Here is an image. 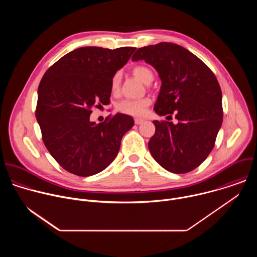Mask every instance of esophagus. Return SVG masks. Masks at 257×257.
Wrapping results in <instances>:
<instances>
[{
    "label": "esophagus",
    "instance_id": "1",
    "mask_svg": "<svg viewBox=\"0 0 257 257\" xmlns=\"http://www.w3.org/2000/svg\"><path fill=\"white\" fill-rule=\"evenodd\" d=\"M143 121H144V120H142V119H135V120H134V122H135L136 125H140L141 123H143Z\"/></svg>",
    "mask_w": 257,
    "mask_h": 257
}]
</instances>
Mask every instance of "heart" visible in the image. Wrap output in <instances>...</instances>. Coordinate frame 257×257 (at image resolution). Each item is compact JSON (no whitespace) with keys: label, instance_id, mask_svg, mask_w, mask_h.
Wrapping results in <instances>:
<instances>
[{"label":"heart","instance_id":"1","mask_svg":"<svg viewBox=\"0 0 257 257\" xmlns=\"http://www.w3.org/2000/svg\"><path fill=\"white\" fill-rule=\"evenodd\" d=\"M132 72L134 76H136L145 84H150L154 80L153 71L146 66L138 65L133 68ZM120 85H121V74L118 72L112 78L111 91L113 93H117L120 89ZM150 103H151L150 98H146V97L139 98V99H123L116 104V107L119 112L125 115L139 117L144 114L146 107L150 105Z\"/></svg>","mask_w":257,"mask_h":257}]
</instances>
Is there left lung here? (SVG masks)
<instances>
[{"label": "left lung", "instance_id": "1", "mask_svg": "<svg viewBox=\"0 0 257 257\" xmlns=\"http://www.w3.org/2000/svg\"><path fill=\"white\" fill-rule=\"evenodd\" d=\"M143 60L162 81L155 111L160 116L176 112L177 124L155 120L156 133L149 142L153 158L175 174L197 168L210 154L223 123L222 90L211 70L179 45L160 43L138 49L132 61ZM171 117V116H168Z\"/></svg>", "mask_w": 257, "mask_h": 257}]
</instances>
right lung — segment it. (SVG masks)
<instances>
[{
  "mask_svg": "<svg viewBox=\"0 0 257 257\" xmlns=\"http://www.w3.org/2000/svg\"><path fill=\"white\" fill-rule=\"evenodd\" d=\"M136 48L84 47L72 51L46 73L38 90L35 117L43 140L60 166L77 176L103 171L117 157L134 120L125 114L99 124L91 108L107 104L111 81Z\"/></svg>",
  "mask_w": 257,
  "mask_h": 257,
  "instance_id": "right-lung-1",
  "label": "right lung"
}]
</instances>
